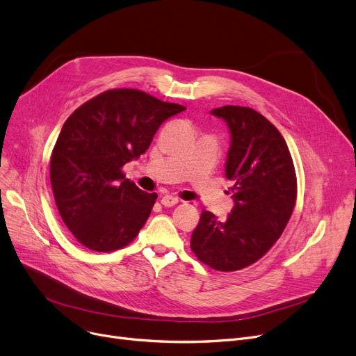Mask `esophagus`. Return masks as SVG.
<instances>
[{"label":"esophagus","mask_w":356,"mask_h":356,"mask_svg":"<svg viewBox=\"0 0 356 356\" xmlns=\"http://www.w3.org/2000/svg\"><path fill=\"white\" fill-rule=\"evenodd\" d=\"M180 202L179 197L176 196H172V195H165L161 197V204L165 208H170V207H175V204H177Z\"/></svg>","instance_id":"34e87169"}]
</instances>
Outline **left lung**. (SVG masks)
<instances>
[{"label": "left lung", "mask_w": 356, "mask_h": 356, "mask_svg": "<svg viewBox=\"0 0 356 356\" xmlns=\"http://www.w3.org/2000/svg\"><path fill=\"white\" fill-rule=\"evenodd\" d=\"M211 114L227 122L231 145L225 164L234 208L225 220L203 211L191 248L218 271L245 268L275 244L293 213L297 180L280 131L259 112L227 105Z\"/></svg>", "instance_id": "obj_1"}]
</instances>
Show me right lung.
<instances>
[{
  "instance_id": "obj_1",
  "label": "right lung",
  "mask_w": 356,
  "mask_h": 356,
  "mask_svg": "<svg viewBox=\"0 0 356 356\" xmlns=\"http://www.w3.org/2000/svg\"><path fill=\"white\" fill-rule=\"evenodd\" d=\"M184 109L138 89H111L66 120L51 153L50 181L65 225L82 245L111 252L138 235L157 195L140 191L121 168Z\"/></svg>"
}]
</instances>
